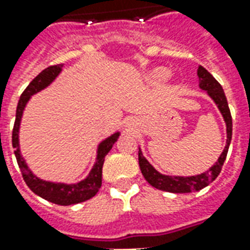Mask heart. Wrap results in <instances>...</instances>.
I'll use <instances>...</instances> for the list:
<instances>
[{"mask_svg":"<svg viewBox=\"0 0 250 250\" xmlns=\"http://www.w3.org/2000/svg\"><path fill=\"white\" fill-rule=\"evenodd\" d=\"M167 76H168V73L166 69H158V71L155 72V77L159 79V80H165Z\"/></svg>","mask_w":250,"mask_h":250,"instance_id":"1","label":"heart"}]
</instances>
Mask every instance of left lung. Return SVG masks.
I'll return each mask as SVG.
<instances>
[{"mask_svg": "<svg viewBox=\"0 0 250 250\" xmlns=\"http://www.w3.org/2000/svg\"><path fill=\"white\" fill-rule=\"evenodd\" d=\"M197 75L199 77V87L202 88L204 91H206L210 98L214 100V103L218 105L221 114L225 119L226 132H228L226 146L225 150L222 151L218 161L215 162L213 167L209 168L206 173L193 175V177H168V175H162L161 173H158L150 163L147 162V159L143 157V154L139 150V152H138L139 167H141V171L145 179L154 188L163 190V191H168V193H193V191H198L201 188H206L208 185L211 184L220 175L221 168L224 166L226 154H228L229 145H230L231 141V115L224 89L221 87L220 83L217 82L214 77L205 69L204 66H198Z\"/></svg>", "mask_w": 250, "mask_h": 250, "instance_id": "obj_1", "label": "left lung"}]
</instances>
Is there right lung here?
I'll return each instance as SVG.
<instances>
[{
	"label": "right lung",
	"mask_w": 250,
	"mask_h": 250,
	"mask_svg": "<svg viewBox=\"0 0 250 250\" xmlns=\"http://www.w3.org/2000/svg\"><path fill=\"white\" fill-rule=\"evenodd\" d=\"M62 64H57V65H51L45 68L44 71L40 72L37 76L29 83V85L25 88V91L21 95V98L17 104V111H16V120H14V127L13 132H12V145L13 148H16L14 155L19 163V167L22 174V178H24L25 184L28 185V188L36 193L37 195H40L41 198L49 201L52 204L56 205H75L84 202L87 199L92 198L95 194L98 193L99 188L102 186V170H103V163H104V157L109 152V150L112 148L114 143L118 141L119 138V132H116L114 135H111L107 138L105 141H103L99 145L98 150V158H96V163L91 170V173L88 175L87 178L79 182L76 185H64V184H53V182H46L42 179H39L35 177L32 171H30L25 161L21 158L19 148V128H20V122H21V116L24 112V108L28 100L30 99L32 95H35L36 92H39L41 89H44L48 87L55 77L60 73L62 71Z\"/></svg>",
	"instance_id": "right-lung-1"
}]
</instances>
